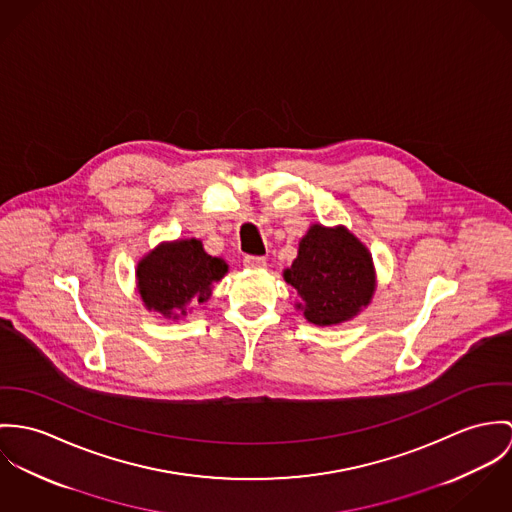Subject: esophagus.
<instances>
[{
  "instance_id": "1",
  "label": "esophagus",
  "mask_w": 512,
  "mask_h": 512,
  "mask_svg": "<svg viewBox=\"0 0 512 512\" xmlns=\"http://www.w3.org/2000/svg\"><path fill=\"white\" fill-rule=\"evenodd\" d=\"M243 265L247 269H265L267 267V259L265 257H255V255H247L243 259Z\"/></svg>"
}]
</instances>
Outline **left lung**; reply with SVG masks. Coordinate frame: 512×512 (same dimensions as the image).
Masks as SVG:
<instances>
[{
    "mask_svg": "<svg viewBox=\"0 0 512 512\" xmlns=\"http://www.w3.org/2000/svg\"><path fill=\"white\" fill-rule=\"evenodd\" d=\"M283 277L300 296L296 310L316 326L353 320L371 304L377 288L371 251L345 226L312 224Z\"/></svg>",
    "mask_w": 512,
    "mask_h": 512,
    "instance_id": "left-lung-1",
    "label": "left lung"
}]
</instances>
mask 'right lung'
Instances as JSON below:
<instances>
[{
    "mask_svg": "<svg viewBox=\"0 0 512 512\" xmlns=\"http://www.w3.org/2000/svg\"><path fill=\"white\" fill-rule=\"evenodd\" d=\"M228 263L212 257L196 237L161 241L135 269L137 294L149 312L167 320L184 318L192 306L210 300L214 284L228 275Z\"/></svg>",
    "mask_w": 512,
    "mask_h": 512,
    "instance_id": "1",
    "label": "right lung"
}]
</instances>
